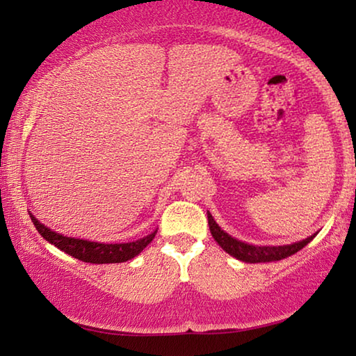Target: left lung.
Segmentation results:
<instances>
[{
    "mask_svg": "<svg viewBox=\"0 0 356 356\" xmlns=\"http://www.w3.org/2000/svg\"><path fill=\"white\" fill-rule=\"evenodd\" d=\"M207 220H209V228H211V233L213 240L218 243V246L222 248L223 251L228 252V254L236 257L243 262H250V264H256V262H270V261H280L285 259L295 252L308 245V243L313 240L314 235H311L306 240H301L298 243H293V245H284V246H254L250 245V243H243L236 238H233L222 230L220 227L217 225V222L213 220L211 212H207Z\"/></svg>",
    "mask_w": 356,
    "mask_h": 356,
    "instance_id": "obj_1",
    "label": "left lung"
}]
</instances>
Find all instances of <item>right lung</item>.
Masks as SVG:
<instances>
[{"label": "right lung", "mask_w": 356, "mask_h": 356, "mask_svg": "<svg viewBox=\"0 0 356 356\" xmlns=\"http://www.w3.org/2000/svg\"><path fill=\"white\" fill-rule=\"evenodd\" d=\"M31 218L35 225L37 232L45 238L48 243L55 245L58 250L65 251L66 254H70L76 259L82 262H90V264H113V262H126L133 259L134 256H138L145 246L155 238L157 230L150 233V235L140 238V240L131 241V243H97V241H87L79 240V238H71L65 236L61 233H56L50 230V228L43 225L37 220L35 217L31 213Z\"/></svg>", "instance_id": "add662e5"}]
</instances>
